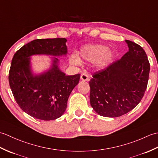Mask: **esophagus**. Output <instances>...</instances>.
Here are the masks:
<instances>
[{"instance_id":"34e87169","label":"esophagus","mask_w":158,"mask_h":158,"mask_svg":"<svg viewBox=\"0 0 158 158\" xmlns=\"http://www.w3.org/2000/svg\"><path fill=\"white\" fill-rule=\"evenodd\" d=\"M81 79L82 80V81H89V76L88 75V74L86 73H82L81 75Z\"/></svg>"}]
</instances>
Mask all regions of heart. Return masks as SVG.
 <instances>
[{"instance_id": "heart-1", "label": "heart", "mask_w": 158, "mask_h": 158, "mask_svg": "<svg viewBox=\"0 0 158 158\" xmlns=\"http://www.w3.org/2000/svg\"><path fill=\"white\" fill-rule=\"evenodd\" d=\"M79 57L73 54L70 57V62L75 66L80 65L81 59L88 62H94L97 68H103L108 64L113 57L109 48L103 45H88L83 47L80 50Z\"/></svg>"}]
</instances>
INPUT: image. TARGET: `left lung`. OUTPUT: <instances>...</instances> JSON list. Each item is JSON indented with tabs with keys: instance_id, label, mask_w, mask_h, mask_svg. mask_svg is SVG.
<instances>
[{
	"instance_id": "obj_1",
	"label": "left lung",
	"mask_w": 158,
	"mask_h": 158,
	"mask_svg": "<svg viewBox=\"0 0 158 158\" xmlns=\"http://www.w3.org/2000/svg\"><path fill=\"white\" fill-rule=\"evenodd\" d=\"M128 52L96 72L89 81L90 105L98 115H125L140 102L148 83L150 64L145 50L126 40Z\"/></svg>"
}]
</instances>
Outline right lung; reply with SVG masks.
<instances>
[{
  "instance_id": "right-lung-1",
  "label": "right lung",
  "mask_w": 158,
  "mask_h": 158,
  "mask_svg": "<svg viewBox=\"0 0 158 158\" xmlns=\"http://www.w3.org/2000/svg\"><path fill=\"white\" fill-rule=\"evenodd\" d=\"M65 38L36 39L23 45L13 57L9 82L13 97L23 111L36 119L49 121L61 117L80 74L67 76L58 69L54 58L52 68L34 76L30 67L32 55L62 56L67 53Z\"/></svg>"
}]
</instances>
